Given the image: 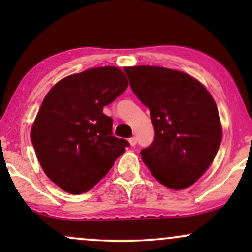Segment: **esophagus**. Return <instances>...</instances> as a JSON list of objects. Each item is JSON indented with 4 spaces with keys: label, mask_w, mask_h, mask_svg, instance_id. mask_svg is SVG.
<instances>
[{
    "label": "esophagus",
    "mask_w": 252,
    "mask_h": 252,
    "mask_svg": "<svg viewBox=\"0 0 252 252\" xmlns=\"http://www.w3.org/2000/svg\"><path fill=\"white\" fill-rule=\"evenodd\" d=\"M129 143H130V146H131V147H135L136 143H137V138H136V137H130L129 138Z\"/></svg>",
    "instance_id": "1"
}]
</instances>
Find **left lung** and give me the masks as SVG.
<instances>
[{
  "label": "left lung",
  "mask_w": 252,
  "mask_h": 252,
  "mask_svg": "<svg viewBox=\"0 0 252 252\" xmlns=\"http://www.w3.org/2000/svg\"><path fill=\"white\" fill-rule=\"evenodd\" d=\"M130 86L150 111L154 140L141 150L158 182L173 189L190 186L206 172L221 142L216 102L184 72L156 66L126 67Z\"/></svg>",
  "instance_id": "left-lung-1"
}]
</instances>
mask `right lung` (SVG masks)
I'll use <instances>...</instances> for the list:
<instances>
[{"label":"right lung","mask_w":252,"mask_h":252,"mask_svg":"<svg viewBox=\"0 0 252 252\" xmlns=\"http://www.w3.org/2000/svg\"><path fill=\"white\" fill-rule=\"evenodd\" d=\"M126 88L120 68L94 67L63 78L43 99L32 142L43 172L65 192H88L129 147L112 136V118L103 112Z\"/></svg>","instance_id":"1"}]
</instances>
